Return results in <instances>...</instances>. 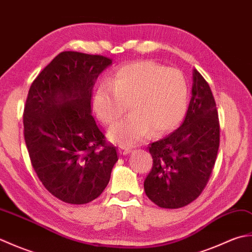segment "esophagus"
Returning <instances> with one entry per match:
<instances>
[{
	"mask_svg": "<svg viewBox=\"0 0 252 252\" xmlns=\"http://www.w3.org/2000/svg\"><path fill=\"white\" fill-rule=\"evenodd\" d=\"M119 153L121 155H127V154L131 153V148L126 147V146H120L119 147Z\"/></svg>",
	"mask_w": 252,
	"mask_h": 252,
	"instance_id": "34e87169",
	"label": "esophagus"
}]
</instances>
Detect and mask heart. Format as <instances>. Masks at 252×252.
Instances as JSON below:
<instances>
[{
	"mask_svg": "<svg viewBox=\"0 0 252 252\" xmlns=\"http://www.w3.org/2000/svg\"><path fill=\"white\" fill-rule=\"evenodd\" d=\"M92 104L107 125L119 119L130 104L131 114L112 125L108 135L118 145L132 146L152 131L163 134L180 125L189 105V84L179 69L154 61L133 62L96 88Z\"/></svg>",
	"mask_w": 252,
	"mask_h": 252,
	"instance_id": "heart-1",
	"label": "heart"
}]
</instances>
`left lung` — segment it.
Returning a JSON list of instances; mask_svg holds the SVG:
<instances>
[{"label":"left lung","instance_id":"obj_1","mask_svg":"<svg viewBox=\"0 0 252 252\" xmlns=\"http://www.w3.org/2000/svg\"><path fill=\"white\" fill-rule=\"evenodd\" d=\"M219 145L216 100L208 82L194 69L191 98L184 122L149 146L153 168L144 182L147 197L167 209L182 208L194 201L210 178Z\"/></svg>","mask_w":252,"mask_h":252}]
</instances>
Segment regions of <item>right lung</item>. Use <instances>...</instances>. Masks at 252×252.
<instances>
[{
	"label": "right lung",
	"instance_id": "obj_1",
	"mask_svg": "<svg viewBox=\"0 0 252 252\" xmlns=\"http://www.w3.org/2000/svg\"><path fill=\"white\" fill-rule=\"evenodd\" d=\"M112 63L100 55L58 54L32 82L24 111L25 141L42 184L58 199L83 205L97 198L118 161L92 116L99 74Z\"/></svg>",
	"mask_w": 252,
	"mask_h": 252
}]
</instances>
